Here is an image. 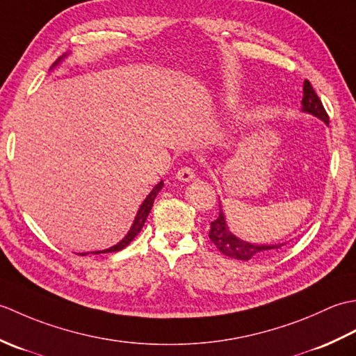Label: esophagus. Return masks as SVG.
Listing matches in <instances>:
<instances>
[{
    "mask_svg": "<svg viewBox=\"0 0 356 356\" xmlns=\"http://www.w3.org/2000/svg\"><path fill=\"white\" fill-rule=\"evenodd\" d=\"M176 179L179 182H191V180L195 179V172L190 168V166H184L176 172Z\"/></svg>",
    "mask_w": 356,
    "mask_h": 356,
    "instance_id": "obj_1",
    "label": "esophagus"
}]
</instances>
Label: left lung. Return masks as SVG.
I'll return each mask as SVG.
<instances>
[{
    "label": "left lung",
    "mask_w": 356,
    "mask_h": 356,
    "mask_svg": "<svg viewBox=\"0 0 356 356\" xmlns=\"http://www.w3.org/2000/svg\"><path fill=\"white\" fill-rule=\"evenodd\" d=\"M301 111L307 113L323 120L324 124L329 125V116L326 110H324L320 97L316 96L315 90L312 88L311 82L305 81L303 84V101H301ZM209 238L217 246L218 251L222 254L231 257V259L237 260H251L254 257H263L270 252H275L277 249L282 248L286 243H275V245H259L251 243V241L241 240L236 234H232L228 223H226V217L220 205V214L214 222H211V231Z\"/></svg>",
    "instance_id": "8db88e82"
}]
</instances>
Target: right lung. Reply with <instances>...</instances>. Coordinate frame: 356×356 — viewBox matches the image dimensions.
<instances>
[{
    "instance_id": "1",
    "label": "right lung",
    "mask_w": 356,
    "mask_h": 356,
    "mask_svg": "<svg viewBox=\"0 0 356 356\" xmlns=\"http://www.w3.org/2000/svg\"><path fill=\"white\" fill-rule=\"evenodd\" d=\"M70 53H65V55H63V56H59L58 58V61L53 64L51 67H50V70L51 69H55V67L61 63V61H64V58H67L69 56ZM163 188V180H161V182H159L153 190L149 191V194L147 195L145 197V200L142 202V205H140V208H139V211H138V214H136V217H134V220H133V225H131V228L128 229V232H127V236L119 241V243H116L115 246H111V248H108V249H102V251H93V252H78V255H88V254H107V252H118V251H122V249L127 246V245H130V241L138 236V234L140 232V229H142V226L145 225V220H147V217H148V214H149V211H151V208H153V203H154V199H156V195L159 194V191H161Z\"/></svg>"
}]
</instances>
